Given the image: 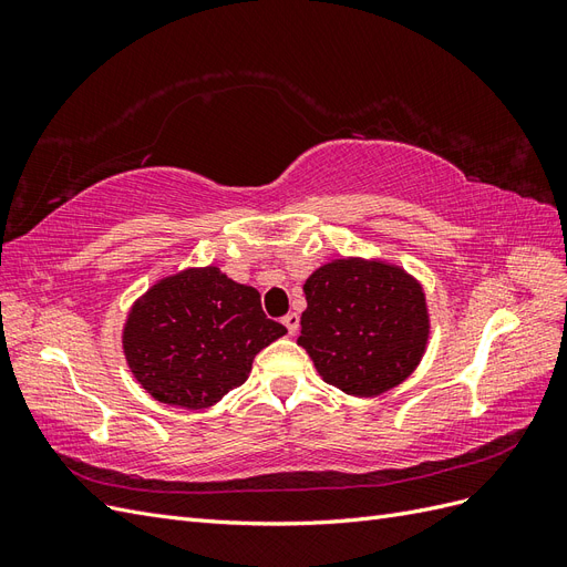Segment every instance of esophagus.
Instances as JSON below:
<instances>
[{
    "label": "esophagus",
    "mask_w": 567,
    "mask_h": 567,
    "mask_svg": "<svg viewBox=\"0 0 567 567\" xmlns=\"http://www.w3.org/2000/svg\"><path fill=\"white\" fill-rule=\"evenodd\" d=\"M284 326H286L290 336H296L298 329H300V315H298V312H288V315L284 317Z\"/></svg>",
    "instance_id": "34e87169"
}]
</instances>
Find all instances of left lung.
Instances as JSON below:
<instances>
[{
    "label": "left lung",
    "mask_w": 567,
    "mask_h": 567,
    "mask_svg": "<svg viewBox=\"0 0 567 567\" xmlns=\"http://www.w3.org/2000/svg\"><path fill=\"white\" fill-rule=\"evenodd\" d=\"M302 290L298 346L329 385L373 398L419 367L431 323L423 288L404 269L342 257L319 267Z\"/></svg>",
    "instance_id": "left-lung-1"
}]
</instances>
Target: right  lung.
Returning a JSON list of instances; mask_svg holds the SVG:
<instances>
[{"label":"right lung","mask_w":567,"mask_h":567,"mask_svg":"<svg viewBox=\"0 0 567 567\" xmlns=\"http://www.w3.org/2000/svg\"><path fill=\"white\" fill-rule=\"evenodd\" d=\"M284 333L286 326L262 312L252 286L203 267L158 281L134 302L123 350L151 398L205 409L241 385L255 354Z\"/></svg>","instance_id":"1"}]
</instances>
